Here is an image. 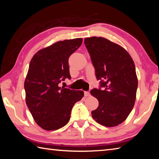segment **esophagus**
Listing matches in <instances>:
<instances>
[{"instance_id":"34e87169","label":"esophagus","mask_w":159,"mask_h":159,"mask_svg":"<svg viewBox=\"0 0 159 159\" xmlns=\"http://www.w3.org/2000/svg\"><path fill=\"white\" fill-rule=\"evenodd\" d=\"M84 95H85V97H90V93L89 92H87V91H85V92H84Z\"/></svg>"}]
</instances>
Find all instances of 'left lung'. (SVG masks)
I'll list each match as a JSON object with an SVG mask.
<instances>
[{
    "instance_id": "left-lung-1",
    "label": "left lung",
    "mask_w": 159,
    "mask_h": 159,
    "mask_svg": "<svg viewBox=\"0 0 159 159\" xmlns=\"http://www.w3.org/2000/svg\"><path fill=\"white\" fill-rule=\"evenodd\" d=\"M84 43L104 88L90 91L99 102L92 116L106 127L117 126L128 118L135 102L138 80L134 63L124 48L104 38H85Z\"/></svg>"
}]
</instances>
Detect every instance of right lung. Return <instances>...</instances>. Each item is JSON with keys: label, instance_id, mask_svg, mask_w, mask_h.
<instances>
[{"label": "right lung", "instance_id": "right-lung-1", "mask_svg": "<svg viewBox=\"0 0 159 159\" xmlns=\"http://www.w3.org/2000/svg\"><path fill=\"white\" fill-rule=\"evenodd\" d=\"M82 38L56 42L35 54L25 80L26 104L36 123L55 130L69 121L72 107L84 96L83 90L60 87L71 79L68 60L82 44Z\"/></svg>", "mask_w": 159, "mask_h": 159}]
</instances>
